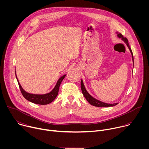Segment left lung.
<instances>
[{
	"instance_id": "left-lung-1",
	"label": "left lung",
	"mask_w": 149,
	"mask_h": 149,
	"mask_svg": "<svg viewBox=\"0 0 149 149\" xmlns=\"http://www.w3.org/2000/svg\"><path fill=\"white\" fill-rule=\"evenodd\" d=\"M116 33L117 34V36L119 38H121V40L123 41H124V43L125 44V45H127V47H128L130 51V53L132 54V60H133V62L134 63V58H133V52L132 51L130 47V45L128 43V40L126 38H124L121 33H118V32H116ZM81 90L82 92V94L84 95V97L86 98V99L88 101V102L92 105L95 106V107H113V106L117 105L118 103H114V104H108V103H105L104 102H102L95 98H94L92 95H91L87 91L86 87L84 86V84L83 82V80L81 79Z\"/></svg>"
}]
</instances>
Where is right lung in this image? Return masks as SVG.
Segmentation results:
<instances>
[{"mask_svg": "<svg viewBox=\"0 0 149 149\" xmlns=\"http://www.w3.org/2000/svg\"><path fill=\"white\" fill-rule=\"evenodd\" d=\"M15 75H16V78L17 81L19 86L20 90L21 93H22L23 96L26 98L28 101L34 103L36 104H40V105H45V104H48L52 102L56 96L58 95V91H59V88L60 86V84L62 80L66 76L67 74L63 75L61 76L58 80L57 81L55 87L49 93H45V94H32L26 92L22 87L21 86L20 84L19 83V81L17 79V77L16 76V73L15 71Z\"/></svg>", "mask_w": 149, "mask_h": 149, "instance_id": "1", "label": "right lung"}]
</instances>
